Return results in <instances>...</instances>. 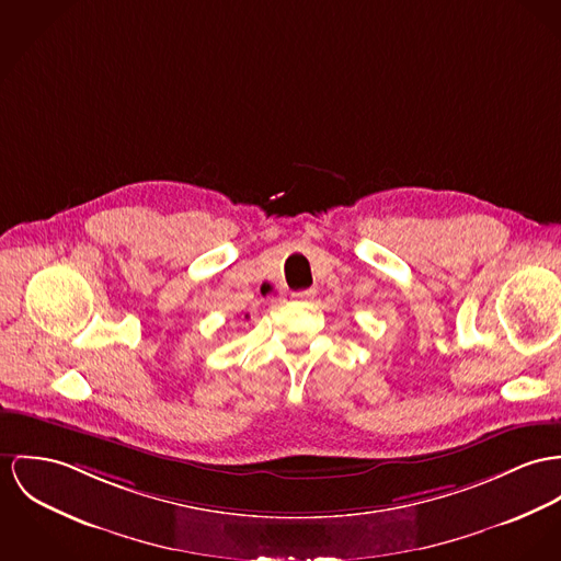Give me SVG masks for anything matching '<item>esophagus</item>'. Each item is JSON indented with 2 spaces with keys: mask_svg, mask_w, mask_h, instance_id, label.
<instances>
[{
  "mask_svg": "<svg viewBox=\"0 0 561 561\" xmlns=\"http://www.w3.org/2000/svg\"><path fill=\"white\" fill-rule=\"evenodd\" d=\"M316 297V290L313 288H307V290H297V293H293V299H297V301H309V299H313Z\"/></svg>",
  "mask_w": 561,
  "mask_h": 561,
  "instance_id": "34e87169",
  "label": "esophagus"
}]
</instances>
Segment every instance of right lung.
<instances>
[{"label":"right lung","mask_w":561,"mask_h":561,"mask_svg":"<svg viewBox=\"0 0 561 561\" xmlns=\"http://www.w3.org/2000/svg\"><path fill=\"white\" fill-rule=\"evenodd\" d=\"M245 318H248V316H245Z\"/></svg>","instance_id":"right-lung-1"}]
</instances>
